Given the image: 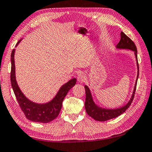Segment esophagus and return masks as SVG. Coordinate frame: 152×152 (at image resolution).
Masks as SVG:
<instances>
[{
  "instance_id": "1",
  "label": "esophagus",
  "mask_w": 152,
  "mask_h": 152,
  "mask_svg": "<svg viewBox=\"0 0 152 152\" xmlns=\"http://www.w3.org/2000/svg\"><path fill=\"white\" fill-rule=\"evenodd\" d=\"M77 80H78V83H83L86 80V76L84 74L80 73L78 75V77H77Z\"/></svg>"
}]
</instances>
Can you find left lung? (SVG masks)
I'll use <instances>...</instances> for the list:
<instances>
[{"label":"left lung","instance_id":"left-lung-1","mask_svg":"<svg viewBox=\"0 0 152 152\" xmlns=\"http://www.w3.org/2000/svg\"><path fill=\"white\" fill-rule=\"evenodd\" d=\"M117 49H126L132 50L134 53V55L136 57V61H137V80H136L134 90H133L132 96L130 99V100L128 102V103L123 106L117 108H102L99 106L94 102V99H93L91 92L89 89L88 86L85 85V89L86 92V99L85 103V107L86 112L87 114L91 117L93 119H94L96 121H104L107 120L111 119L113 118H116L119 115H121L122 113H124L126 110L129 108L130 106L131 103L132 102L133 99H134L136 87H137V83L138 77H139V64H138V59H137V49L134 43L129 38L128 36L126 35V34L121 32V39L119 42L116 46Z\"/></svg>","mask_w":152,"mask_h":152}]
</instances>
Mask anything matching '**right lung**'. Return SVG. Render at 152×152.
<instances>
[{
  "mask_svg": "<svg viewBox=\"0 0 152 152\" xmlns=\"http://www.w3.org/2000/svg\"><path fill=\"white\" fill-rule=\"evenodd\" d=\"M21 41L22 39L18 41L15 47ZM15 50L13 49L11 54V83L20 108L26 118L30 121L39 123H48L52 121L58 117L61 109L63 99L69 91L76 85V79L72 78L62 85L55 97L48 102L44 104L33 102L24 96L17 83L14 61Z\"/></svg>",
  "mask_w": 152,
  "mask_h": 152,
  "instance_id": "obj_1",
  "label": "right lung"
}]
</instances>
